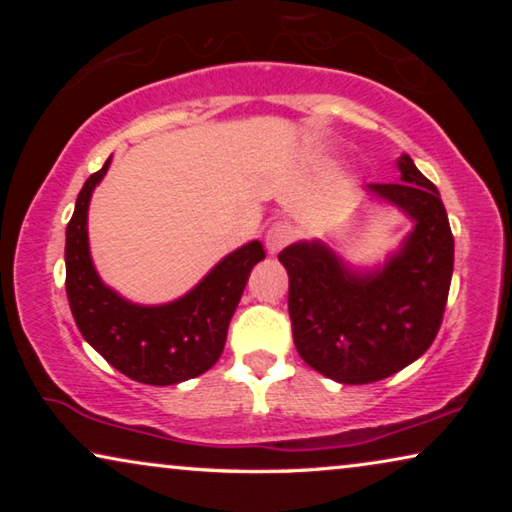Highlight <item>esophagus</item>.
<instances>
[{"label": "esophagus", "instance_id": "34e87169", "mask_svg": "<svg viewBox=\"0 0 512 512\" xmlns=\"http://www.w3.org/2000/svg\"><path fill=\"white\" fill-rule=\"evenodd\" d=\"M293 240V228L286 221H277L272 223L265 233V247H268L270 254H279L286 244H291Z\"/></svg>", "mask_w": 512, "mask_h": 512}]
</instances>
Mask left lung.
I'll use <instances>...</instances> for the list:
<instances>
[{
  "instance_id": "obj_1",
  "label": "left lung",
  "mask_w": 512,
  "mask_h": 512,
  "mask_svg": "<svg viewBox=\"0 0 512 512\" xmlns=\"http://www.w3.org/2000/svg\"><path fill=\"white\" fill-rule=\"evenodd\" d=\"M398 184L368 193L412 216L403 249L382 270L356 275L321 242L279 251L289 272L293 342L307 366L342 384H370L419 359L443 324L454 268V237L438 188L410 156Z\"/></svg>"
}]
</instances>
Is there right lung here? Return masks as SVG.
<instances>
[{
  "instance_id": "1",
  "label": "right lung",
  "mask_w": 512,
  "mask_h": 512,
  "mask_svg": "<svg viewBox=\"0 0 512 512\" xmlns=\"http://www.w3.org/2000/svg\"><path fill=\"white\" fill-rule=\"evenodd\" d=\"M109 163L111 158L90 174L67 223L65 286L74 321L83 338L130 380L153 387L191 380L219 361L249 272L265 258L263 244L249 242L228 254L174 303H128L102 284L88 251V202Z\"/></svg>"
}]
</instances>
